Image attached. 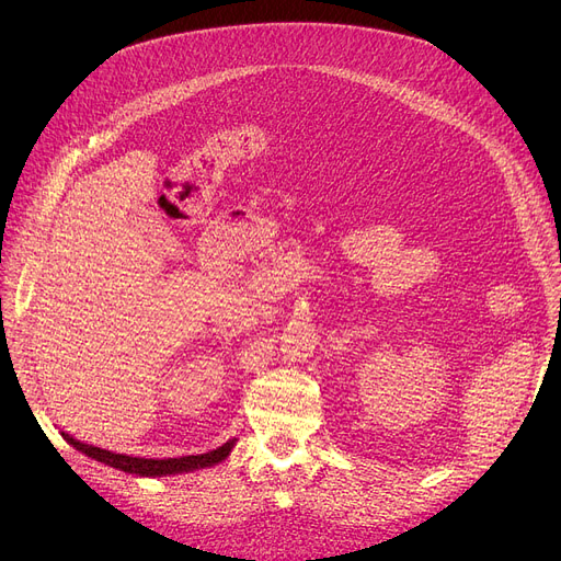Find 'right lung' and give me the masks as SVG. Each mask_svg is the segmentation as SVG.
<instances>
[{
  "label": "right lung",
  "mask_w": 561,
  "mask_h": 561,
  "mask_svg": "<svg viewBox=\"0 0 561 561\" xmlns=\"http://www.w3.org/2000/svg\"><path fill=\"white\" fill-rule=\"evenodd\" d=\"M64 438L72 448H77L79 453L88 455L91 459H98L106 466L113 468H121L125 473L131 476H140V478H161V476H174V473H188V470H197V468H206V466H216L222 459L229 457L236 438L227 440L220 448L211 450V453H204V455H188V457H174V459H145V457H129V455H117V453H108L95 446H88L81 444V440L72 438L70 434L64 432Z\"/></svg>",
  "instance_id": "1"
}]
</instances>
